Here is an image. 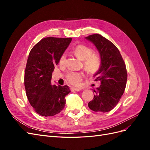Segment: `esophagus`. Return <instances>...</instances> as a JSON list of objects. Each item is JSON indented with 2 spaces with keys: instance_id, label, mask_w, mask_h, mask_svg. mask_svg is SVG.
<instances>
[{
  "instance_id": "1",
  "label": "esophagus",
  "mask_w": 150,
  "mask_h": 150,
  "mask_svg": "<svg viewBox=\"0 0 150 150\" xmlns=\"http://www.w3.org/2000/svg\"><path fill=\"white\" fill-rule=\"evenodd\" d=\"M71 90L72 91H82V89L80 88H74L72 87L71 88Z\"/></svg>"
}]
</instances>
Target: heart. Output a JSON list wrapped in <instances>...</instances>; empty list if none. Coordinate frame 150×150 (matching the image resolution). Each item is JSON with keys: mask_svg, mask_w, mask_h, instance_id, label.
<instances>
[{"mask_svg": "<svg viewBox=\"0 0 150 150\" xmlns=\"http://www.w3.org/2000/svg\"><path fill=\"white\" fill-rule=\"evenodd\" d=\"M73 52L79 59L83 61L84 69L90 73L97 72L101 66V58L98 54H93L91 48L84 45H79L74 49ZM66 54H62L59 59V64L62 65L66 62ZM83 78L82 72L70 71L67 74V79L69 82L74 85L78 84Z\"/></svg>", "mask_w": 150, "mask_h": 150, "instance_id": "heart-1", "label": "heart"}]
</instances>
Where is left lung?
I'll return each instance as SVG.
<instances>
[{
  "mask_svg": "<svg viewBox=\"0 0 150 150\" xmlns=\"http://www.w3.org/2000/svg\"><path fill=\"white\" fill-rule=\"evenodd\" d=\"M93 44L99 53L101 66L94 74V81L101 85L94 90L95 95L88 103L90 110L106 112L112 110L123 94L127 81L125 62L115 45L100 34H93L85 38Z\"/></svg>",
  "mask_w": 150,
  "mask_h": 150,
  "instance_id": "8db88e82",
  "label": "left lung"
}]
</instances>
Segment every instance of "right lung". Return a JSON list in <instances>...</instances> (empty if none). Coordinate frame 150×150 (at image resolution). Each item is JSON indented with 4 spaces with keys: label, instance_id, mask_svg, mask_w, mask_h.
<instances>
[{
    "label": "right lung",
    "instance_id": "1",
    "mask_svg": "<svg viewBox=\"0 0 150 150\" xmlns=\"http://www.w3.org/2000/svg\"><path fill=\"white\" fill-rule=\"evenodd\" d=\"M72 38H46L31 49L27 62L24 85L30 105L40 116H52L64 108L69 86L52 84L54 66L69 46Z\"/></svg>",
    "mask_w": 150,
    "mask_h": 150
}]
</instances>
